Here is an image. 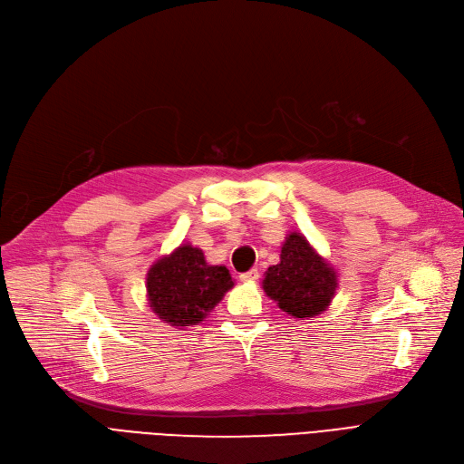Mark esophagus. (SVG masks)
Instances as JSON below:
<instances>
[{
	"instance_id": "34e87169",
	"label": "esophagus",
	"mask_w": 464,
	"mask_h": 464,
	"mask_svg": "<svg viewBox=\"0 0 464 464\" xmlns=\"http://www.w3.org/2000/svg\"><path fill=\"white\" fill-rule=\"evenodd\" d=\"M238 278H240L242 282H256V280L259 278V271H257V269H250L248 273H242Z\"/></svg>"
}]
</instances>
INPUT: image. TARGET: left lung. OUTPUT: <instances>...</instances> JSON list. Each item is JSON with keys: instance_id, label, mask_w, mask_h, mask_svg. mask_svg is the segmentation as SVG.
I'll return each mask as SVG.
<instances>
[{"instance_id": "1", "label": "left lung", "mask_w": 464, "mask_h": 464, "mask_svg": "<svg viewBox=\"0 0 464 464\" xmlns=\"http://www.w3.org/2000/svg\"><path fill=\"white\" fill-rule=\"evenodd\" d=\"M338 276L301 233H289L280 263L266 269L263 291L294 318H314L333 301Z\"/></svg>"}]
</instances>
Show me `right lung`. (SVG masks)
<instances>
[{
  "mask_svg": "<svg viewBox=\"0 0 464 464\" xmlns=\"http://www.w3.org/2000/svg\"><path fill=\"white\" fill-rule=\"evenodd\" d=\"M235 285L224 265H208L191 245L158 259L146 275V295L158 318L177 329L201 324Z\"/></svg>",
  "mask_w": 464,
  "mask_h": 464,
  "instance_id": "1",
  "label": "right lung"
}]
</instances>
